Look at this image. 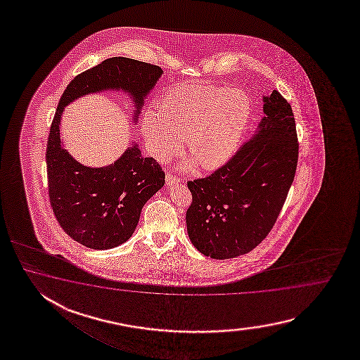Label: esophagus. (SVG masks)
<instances>
[{"label":"esophagus","instance_id":"obj_1","mask_svg":"<svg viewBox=\"0 0 360 360\" xmlns=\"http://www.w3.org/2000/svg\"><path fill=\"white\" fill-rule=\"evenodd\" d=\"M179 183H180V179H179V177L174 176V175H171V174H167V176H166V185H167V186L177 185Z\"/></svg>","mask_w":360,"mask_h":360}]
</instances>
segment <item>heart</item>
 I'll return each mask as SVG.
<instances>
[{
  "label": "heart",
  "mask_w": 360,
  "mask_h": 360,
  "mask_svg": "<svg viewBox=\"0 0 360 360\" xmlns=\"http://www.w3.org/2000/svg\"><path fill=\"white\" fill-rule=\"evenodd\" d=\"M252 115V103L242 90L212 84H181L158 100V112H146L141 132L149 152L166 161L180 146L199 169H220L236 154Z\"/></svg>",
  "instance_id": "heart-1"
}]
</instances>
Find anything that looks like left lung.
<instances>
[{
    "mask_svg": "<svg viewBox=\"0 0 360 360\" xmlns=\"http://www.w3.org/2000/svg\"><path fill=\"white\" fill-rule=\"evenodd\" d=\"M262 101L265 115L252 138L214 174L188 181V234L211 259H233L260 245L295 179L299 143L291 105L276 90Z\"/></svg>",
    "mask_w": 360,
    "mask_h": 360,
    "instance_id": "1",
    "label": "left lung"
}]
</instances>
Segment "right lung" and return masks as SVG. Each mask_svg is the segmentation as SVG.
I'll return each instance as SVG.
<instances>
[{"mask_svg":"<svg viewBox=\"0 0 360 360\" xmlns=\"http://www.w3.org/2000/svg\"><path fill=\"white\" fill-rule=\"evenodd\" d=\"M162 73L158 65L110 58L75 77L61 95L47 140L49 197L63 230L89 248L109 250L130 239L146 200L165 185V172L155 160L143 157L135 143L109 166L81 165L61 143L64 107L89 94L123 90L135 104L136 122Z\"/></svg>","mask_w":360,"mask_h":360,"instance_id":"add662e5","label":"right lung"}]
</instances>
